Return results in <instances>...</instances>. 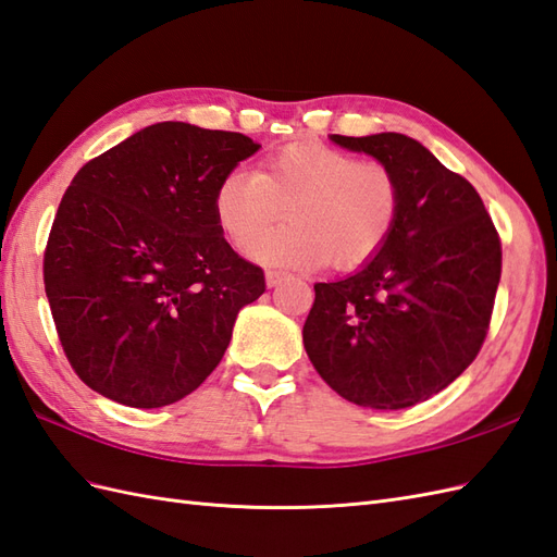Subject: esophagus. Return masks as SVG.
Here are the masks:
<instances>
[{"instance_id":"obj_1","label":"esophagus","mask_w":557,"mask_h":557,"mask_svg":"<svg viewBox=\"0 0 557 557\" xmlns=\"http://www.w3.org/2000/svg\"><path fill=\"white\" fill-rule=\"evenodd\" d=\"M282 280H284L282 270H268V273H265V284H268V287H277Z\"/></svg>"}]
</instances>
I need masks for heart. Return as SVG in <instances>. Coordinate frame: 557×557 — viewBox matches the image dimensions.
<instances>
[{
    "label": "heart",
    "instance_id": "heart-1",
    "mask_svg": "<svg viewBox=\"0 0 557 557\" xmlns=\"http://www.w3.org/2000/svg\"><path fill=\"white\" fill-rule=\"evenodd\" d=\"M289 219L249 249L256 261L310 270L330 261L358 268L386 247L403 209L395 171L322 143H292L256 166L225 171L213 216L235 247H247L280 216Z\"/></svg>",
    "mask_w": 557,
    "mask_h": 557
}]
</instances>
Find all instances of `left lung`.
Segmentation results:
<instances>
[{
	"label": "left lung",
	"instance_id": "left-lung-1",
	"mask_svg": "<svg viewBox=\"0 0 557 557\" xmlns=\"http://www.w3.org/2000/svg\"><path fill=\"white\" fill-rule=\"evenodd\" d=\"M332 140L388 164L403 209L372 261L315 284L304 346L348 403L405 409L445 391L480 352L502 280V239L473 185L419 140L393 132Z\"/></svg>",
	"mask_w": 557,
	"mask_h": 557
}]
</instances>
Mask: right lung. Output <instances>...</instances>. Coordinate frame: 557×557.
Wrapping results in <instances>:
<instances>
[{
	"label": "right lung",
	"mask_w": 557,
	"mask_h": 557,
	"mask_svg": "<svg viewBox=\"0 0 557 557\" xmlns=\"http://www.w3.org/2000/svg\"><path fill=\"white\" fill-rule=\"evenodd\" d=\"M259 148L245 134L160 122L77 171L49 233L45 289L91 391L154 409L216 369L265 277L225 242L213 190Z\"/></svg>",
	"instance_id": "right-lung-1"
}]
</instances>
